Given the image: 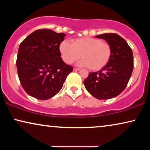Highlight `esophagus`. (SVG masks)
<instances>
[{"label":"esophagus","mask_w":150,"mask_h":150,"mask_svg":"<svg viewBox=\"0 0 150 150\" xmlns=\"http://www.w3.org/2000/svg\"><path fill=\"white\" fill-rule=\"evenodd\" d=\"M79 70H80L79 68H76V67H74V71H77Z\"/></svg>","instance_id":"esophagus-1"}]
</instances>
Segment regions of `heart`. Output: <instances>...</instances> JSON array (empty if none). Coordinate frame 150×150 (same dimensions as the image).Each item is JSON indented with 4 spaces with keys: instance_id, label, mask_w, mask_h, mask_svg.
<instances>
[{
    "instance_id": "heart-1",
    "label": "heart",
    "mask_w": 150,
    "mask_h": 150,
    "mask_svg": "<svg viewBox=\"0 0 150 150\" xmlns=\"http://www.w3.org/2000/svg\"><path fill=\"white\" fill-rule=\"evenodd\" d=\"M63 61L71 64L81 57L78 65L89 67L91 70H100L110 61L112 49L108 42L91 37L77 38L71 41L63 40L59 46Z\"/></svg>"
}]
</instances>
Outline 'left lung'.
<instances>
[{"label": "left lung", "instance_id": "1", "mask_svg": "<svg viewBox=\"0 0 150 150\" xmlns=\"http://www.w3.org/2000/svg\"><path fill=\"white\" fill-rule=\"evenodd\" d=\"M110 45L112 54L107 65L100 71L91 72L84 81L89 93L98 100L115 98L126 87L133 70L132 50L126 41L115 33L96 36Z\"/></svg>", "mask_w": 150, "mask_h": 150}]
</instances>
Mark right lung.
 Wrapping results in <instances>:
<instances>
[{
  "mask_svg": "<svg viewBox=\"0 0 150 150\" xmlns=\"http://www.w3.org/2000/svg\"><path fill=\"white\" fill-rule=\"evenodd\" d=\"M65 36L50 29L37 30L20 44L16 66L20 83L29 96L41 100L52 98L73 71L59 51Z\"/></svg>",
  "mask_w": 150,
  "mask_h": 150,
  "instance_id": "obj_1",
  "label": "right lung"
}]
</instances>
